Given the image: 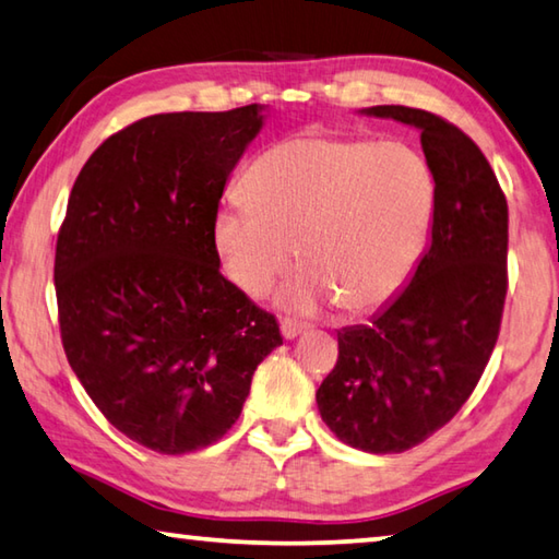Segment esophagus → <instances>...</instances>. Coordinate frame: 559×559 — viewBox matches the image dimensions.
Instances as JSON below:
<instances>
[{
    "label": "esophagus",
    "instance_id": "1",
    "mask_svg": "<svg viewBox=\"0 0 559 559\" xmlns=\"http://www.w3.org/2000/svg\"><path fill=\"white\" fill-rule=\"evenodd\" d=\"M308 328H310L308 323H298V320H283L281 335H283V340H296L298 335L306 333Z\"/></svg>",
    "mask_w": 559,
    "mask_h": 559
}]
</instances>
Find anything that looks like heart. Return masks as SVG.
<instances>
[{
	"label": "heart",
	"instance_id": "obj_1",
	"mask_svg": "<svg viewBox=\"0 0 559 559\" xmlns=\"http://www.w3.org/2000/svg\"><path fill=\"white\" fill-rule=\"evenodd\" d=\"M246 200L222 204L212 241L224 276L259 298L306 263L276 302L296 313L340 302L347 313L386 306L427 249L437 182L402 143L298 135L266 150L246 175Z\"/></svg>",
	"mask_w": 559,
	"mask_h": 559
}]
</instances>
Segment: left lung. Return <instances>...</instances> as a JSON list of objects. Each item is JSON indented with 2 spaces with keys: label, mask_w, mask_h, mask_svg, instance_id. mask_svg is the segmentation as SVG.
<instances>
[{
  "label": "left lung",
  "mask_w": 559,
  "mask_h": 559,
  "mask_svg": "<svg viewBox=\"0 0 559 559\" xmlns=\"http://www.w3.org/2000/svg\"><path fill=\"white\" fill-rule=\"evenodd\" d=\"M359 116L419 130L437 210L429 249L400 296L370 325L337 330V365L316 402L347 447L402 453L453 419L493 353L508 288V204L484 153L451 122L406 106Z\"/></svg>",
  "instance_id": "1"
}]
</instances>
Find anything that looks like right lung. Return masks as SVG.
Returning a JSON list of instances; mask_svg holds the SVG:
<instances>
[{"mask_svg":"<svg viewBox=\"0 0 559 559\" xmlns=\"http://www.w3.org/2000/svg\"><path fill=\"white\" fill-rule=\"evenodd\" d=\"M266 106L163 112L83 165L56 243L66 357L103 416L140 447L189 453L239 419L251 377L283 345L219 271L212 222Z\"/></svg>","mask_w":559,"mask_h":559,"instance_id":"right-lung-1","label":"right lung"}]
</instances>
